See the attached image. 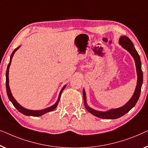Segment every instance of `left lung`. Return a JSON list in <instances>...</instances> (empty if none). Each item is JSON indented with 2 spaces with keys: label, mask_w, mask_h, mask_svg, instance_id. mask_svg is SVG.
<instances>
[{
  "label": "left lung",
  "mask_w": 148,
  "mask_h": 148,
  "mask_svg": "<svg viewBox=\"0 0 148 148\" xmlns=\"http://www.w3.org/2000/svg\"><path fill=\"white\" fill-rule=\"evenodd\" d=\"M119 44L121 46L128 51L131 53V55L134 58L135 62H136V71L137 75V86L134 93V95L131 98V99L123 107L118 108V109H111L109 111L105 112L98 111L96 110L92 109V108L89 107L86 104V93L84 89H83V98H84V106L87 111L89 113L92 114L93 115L99 118L105 119H115L119 118L125 114L128 113L133 107L136 105L137 101H138L139 96L141 93V88L142 86L143 83V72L141 70V60L139 58V56L137 51H136V48L134 47V43L131 41V39L129 37L126 36H121L119 39Z\"/></svg>",
  "instance_id": "obj_1"
}]
</instances>
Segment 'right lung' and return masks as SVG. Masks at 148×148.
I'll list each match as a JSON object with an SVG mask.
<instances>
[{"label":"right lung","mask_w":148,"mask_h":148,"mask_svg":"<svg viewBox=\"0 0 148 148\" xmlns=\"http://www.w3.org/2000/svg\"><path fill=\"white\" fill-rule=\"evenodd\" d=\"M19 47H20V46L18 47H16V48L14 49L13 51H12V53L11 54V58H10V62H9V65H8V66H7V72H6V88H7V92L8 97H9V99L10 101H11V103H12V105H14V107H15L16 109H17L18 111L20 112V113H21L22 114H23V115H27V116H41L42 115H43V114H45V113H48V112H50V111H53V110L55 109L56 107H57V106L58 105V103H59L60 99V96H61L62 91H63L64 89L66 88V85H65V86H64L63 88H62L61 91H60L59 97H58V99L57 102H56V103L54 104L53 105L51 106V107H49L48 108H46V109H45L40 110V111H33V110L27 109H25V108L23 107L22 106H21L19 104H18L17 102L16 101V100L14 99V97H12V93L11 92V90H10V88H9V67H10V66H11L12 58V57H13L14 53L16 52V51L17 50V49L19 48Z\"/></svg>","instance_id":"1"}]
</instances>
